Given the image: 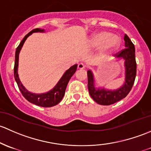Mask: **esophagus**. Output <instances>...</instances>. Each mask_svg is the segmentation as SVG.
Segmentation results:
<instances>
[{
	"label": "esophagus",
	"instance_id": "esophagus-1",
	"mask_svg": "<svg viewBox=\"0 0 151 151\" xmlns=\"http://www.w3.org/2000/svg\"><path fill=\"white\" fill-rule=\"evenodd\" d=\"M85 68H86V66H85L84 64H83V63H79V64L78 65V69L83 70Z\"/></svg>",
	"mask_w": 151,
	"mask_h": 151
}]
</instances>
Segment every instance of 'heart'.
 <instances>
[{
  "label": "heart",
  "mask_w": 151,
  "mask_h": 151,
  "mask_svg": "<svg viewBox=\"0 0 151 151\" xmlns=\"http://www.w3.org/2000/svg\"><path fill=\"white\" fill-rule=\"evenodd\" d=\"M91 44L94 46L101 45L102 52L110 53L119 49L121 44V39L119 37L112 35L110 32H102L93 37Z\"/></svg>",
  "instance_id": "b5f03b06"
}]
</instances>
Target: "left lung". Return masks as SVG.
<instances>
[{
  "label": "left lung",
  "mask_w": 151,
  "mask_h": 151,
  "mask_svg": "<svg viewBox=\"0 0 151 151\" xmlns=\"http://www.w3.org/2000/svg\"><path fill=\"white\" fill-rule=\"evenodd\" d=\"M125 49L116 53L117 57L125 60L126 78L123 86L116 90L110 91L105 88H96L94 87V77L92 73L88 70V89L90 96L97 103L102 105H110L119 102L127 96L132 88L137 73V63L135 60L134 45L128 35H124Z\"/></svg>",
  "instance_id": "obj_1"
}]
</instances>
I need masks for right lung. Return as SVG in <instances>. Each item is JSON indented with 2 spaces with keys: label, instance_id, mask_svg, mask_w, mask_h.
<instances>
[{
  "label": "right lung",
  "instance_id": "1",
  "mask_svg": "<svg viewBox=\"0 0 151 151\" xmlns=\"http://www.w3.org/2000/svg\"><path fill=\"white\" fill-rule=\"evenodd\" d=\"M43 29L35 28L32 29V31L29 32L28 34L24 36L22 41L19 43L18 47L17 48L16 53H15V63H14V78L16 80L17 83L19 88L20 91H21L23 97H24L27 101L35 105H38L41 107H44V108H49V107L54 106V105H57L60 101L62 100L65 95V89H66L67 85H68V82H69L70 79L72 77L73 75L76 73V69H77V65H73L65 73L64 75L61 78L60 81L58 82L55 87L53 89L51 90L50 91L45 94H36L30 93L29 91H27L23 85L22 84L21 81H20L19 78L18 73H17V68H18V61H19V53L21 50L23 44H24V41L27 38L29 35H30L32 32H43Z\"/></svg>",
  "mask_w": 151,
  "mask_h": 151
}]
</instances>
